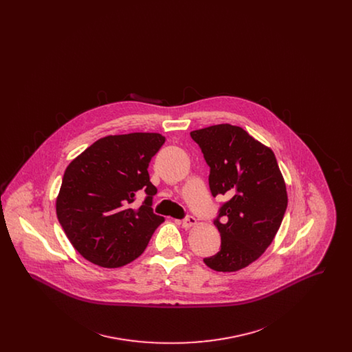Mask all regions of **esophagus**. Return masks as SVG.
Returning a JSON list of instances; mask_svg holds the SVG:
<instances>
[{
    "mask_svg": "<svg viewBox=\"0 0 352 352\" xmlns=\"http://www.w3.org/2000/svg\"><path fill=\"white\" fill-rule=\"evenodd\" d=\"M179 223L182 224V227H184V228H188V227H192V226L197 223V219L194 218V217H191V215H187V217L182 219Z\"/></svg>",
    "mask_w": 352,
    "mask_h": 352,
    "instance_id": "1",
    "label": "esophagus"
}]
</instances>
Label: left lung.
<instances>
[{
	"mask_svg": "<svg viewBox=\"0 0 352 352\" xmlns=\"http://www.w3.org/2000/svg\"><path fill=\"white\" fill-rule=\"evenodd\" d=\"M190 135L210 166L212 197L227 198L214 219L221 237L220 251L203 261L218 272L245 268L270 245L287 207L274 153L230 124L192 131Z\"/></svg>",
	"mask_w": 352,
	"mask_h": 352,
	"instance_id": "left-lung-1",
	"label": "left lung"
}]
</instances>
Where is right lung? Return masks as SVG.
Masks as SVG:
<instances>
[{
	"mask_svg": "<svg viewBox=\"0 0 352 352\" xmlns=\"http://www.w3.org/2000/svg\"><path fill=\"white\" fill-rule=\"evenodd\" d=\"M164 142L158 133L108 135L68 165L56 215L74 248L88 261L118 268L145 251L164 221L153 212L157 188L148 173ZM141 192L146 199L135 208L133 201Z\"/></svg>",
	"mask_w": 352,
	"mask_h": 352,
	"instance_id": "add662e5",
	"label": "right lung"
}]
</instances>
